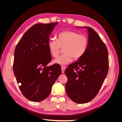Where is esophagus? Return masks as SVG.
Masks as SVG:
<instances>
[{"label": "esophagus", "mask_w": 122, "mask_h": 122, "mask_svg": "<svg viewBox=\"0 0 122 122\" xmlns=\"http://www.w3.org/2000/svg\"><path fill=\"white\" fill-rule=\"evenodd\" d=\"M66 69V66H61V71H62V73H64V72H65V69Z\"/></svg>", "instance_id": "obj_1"}]
</instances>
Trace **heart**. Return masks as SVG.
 Here are the masks:
<instances>
[{
	"label": "heart",
	"instance_id": "heart-1",
	"mask_svg": "<svg viewBox=\"0 0 122 122\" xmlns=\"http://www.w3.org/2000/svg\"><path fill=\"white\" fill-rule=\"evenodd\" d=\"M88 38L86 35L78 34L73 30H64L57 35L56 40L49 39L47 46L50 54L56 57L62 48L63 54L54 61V63L60 65H67L73 57L78 59L86 52L88 46Z\"/></svg>",
	"mask_w": 122,
	"mask_h": 122
}]
</instances>
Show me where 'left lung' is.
I'll list each match as a JSON object with an SVG mask.
<instances>
[{"mask_svg":"<svg viewBox=\"0 0 122 122\" xmlns=\"http://www.w3.org/2000/svg\"><path fill=\"white\" fill-rule=\"evenodd\" d=\"M88 28V46L86 52L65 70L68 78L65 85L67 95L73 102L86 103L98 93L108 74V49L93 29Z\"/></svg>","mask_w":122,"mask_h":122,"instance_id":"8db88e82","label":"left lung"}]
</instances>
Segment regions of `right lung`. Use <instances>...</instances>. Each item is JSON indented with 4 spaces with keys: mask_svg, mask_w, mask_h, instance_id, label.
<instances>
[{
    "mask_svg": "<svg viewBox=\"0 0 122 122\" xmlns=\"http://www.w3.org/2000/svg\"><path fill=\"white\" fill-rule=\"evenodd\" d=\"M57 24H36L27 30L14 51L13 72L23 95L40 102L50 94L51 87L61 74V66L51 60L47 46L49 35Z\"/></svg>",
    "mask_w": 122,
    "mask_h": 122,
    "instance_id": "right-lung-1",
    "label": "right lung"
}]
</instances>
